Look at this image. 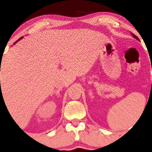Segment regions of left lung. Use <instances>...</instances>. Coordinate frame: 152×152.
Segmentation results:
<instances>
[{"label": "left lung", "mask_w": 152, "mask_h": 152, "mask_svg": "<svg viewBox=\"0 0 152 152\" xmlns=\"http://www.w3.org/2000/svg\"><path fill=\"white\" fill-rule=\"evenodd\" d=\"M132 36H133V37H134V38H135V39H137V40H139V38H138V37H137V36H135V34H133V33H132Z\"/></svg>", "instance_id": "1"}]
</instances>
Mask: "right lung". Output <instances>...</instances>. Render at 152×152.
<instances>
[{
    "label": "right lung",
    "instance_id": "obj_1",
    "mask_svg": "<svg viewBox=\"0 0 152 152\" xmlns=\"http://www.w3.org/2000/svg\"><path fill=\"white\" fill-rule=\"evenodd\" d=\"M23 37H21V38H20V39H18V40H17V41H16V42H14V44H15V43H17V42H18V41H20V39H23Z\"/></svg>",
    "mask_w": 152,
    "mask_h": 152
}]
</instances>
